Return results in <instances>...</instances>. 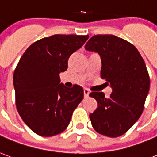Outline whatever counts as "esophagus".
I'll list each match as a JSON object with an SVG mask.
<instances>
[{
	"instance_id": "34e87169",
	"label": "esophagus",
	"mask_w": 157,
	"mask_h": 157,
	"mask_svg": "<svg viewBox=\"0 0 157 157\" xmlns=\"http://www.w3.org/2000/svg\"><path fill=\"white\" fill-rule=\"evenodd\" d=\"M89 93H90V91H89L88 89H84V98H88Z\"/></svg>"
}]
</instances>
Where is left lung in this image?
I'll list each match as a JSON object with an SVG mask.
<instances>
[{"label":"left lung","instance_id":"8db88e82","mask_svg":"<svg viewBox=\"0 0 157 157\" xmlns=\"http://www.w3.org/2000/svg\"><path fill=\"white\" fill-rule=\"evenodd\" d=\"M85 49L100 55L101 77L113 90L108 98L102 92L90 93L98 102L89 115L92 127L101 135L120 136L135 124L144 109L150 90L145 61L134 45L114 35L93 36Z\"/></svg>","mask_w":157,"mask_h":157}]
</instances>
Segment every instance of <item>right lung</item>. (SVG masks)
Returning <instances> with one entry per match:
<instances>
[{"instance_id": "add662e5", "label": "right lung", "mask_w": 157, "mask_h": 157, "mask_svg": "<svg viewBox=\"0 0 157 157\" xmlns=\"http://www.w3.org/2000/svg\"><path fill=\"white\" fill-rule=\"evenodd\" d=\"M88 38L60 34L44 38L30 45L20 59L13 75L16 106L37 135L49 137L64 131L82 101V86H65L59 73L67 70L69 57Z\"/></svg>"}]
</instances>
